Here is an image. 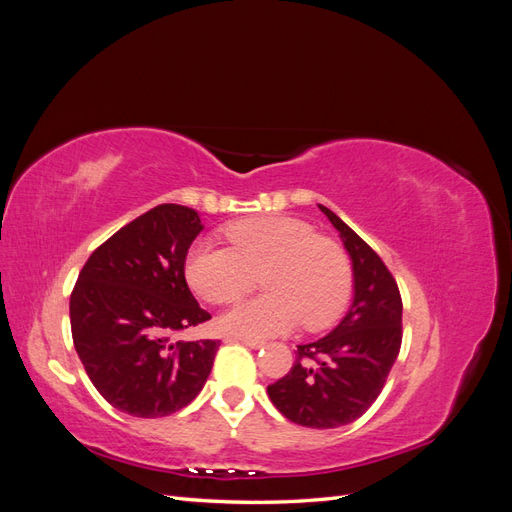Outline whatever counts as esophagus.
Here are the masks:
<instances>
[{
    "mask_svg": "<svg viewBox=\"0 0 512 512\" xmlns=\"http://www.w3.org/2000/svg\"><path fill=\"white\" fill-rule=\"evenodd\" d=\"M228 342H241V344H245V346H250V348H260L262 344V339H256V337H243V335H230L228 337Z\"/></svg>",
    "mask_w": 512,
    "mask_h": 512,
    "instance_id": "1",
    "label": "esophagus"
}]
</instances>
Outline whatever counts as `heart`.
<instances>
[{
    "label": "heart",
    "mask_w": 512,
    "mask_h": 512,
    "mask_svg": "<svg viewBox=\"0 0 512 512\" xmlns=\"http://www.w3.org/2000/svg\"><path fill=\"white\" fill-rule=\"evenodd\" d=\"M230 245L196 241L185 256V280L207 303H230L250 292L258 275L267 292L237 303L222 329L243 337L286 333L303 322L316 331L346 307L352 267L344 247L316 235L312 224L290 215H258L224 228Z\"/></svg>",
    "instance_id": "heart-1"
}]
</instances>
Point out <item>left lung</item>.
Here are the masks:
<instances>
[{
    "label": "left lung",
    "mask_w": 512,
    "mask_h": 512,
    "mask_svg": "<svg viewBox=\"0 0 512 512\" xmlns=\"http://www.w3.org/2000/svg\"><path fill=\"white\" fill-rule=\"evenodd\" d=\"M318 207L352 258L354 299L329 335L297 346V361L267 393L288 421L335 429L356 421L378 399L401 348L404 305L382 258L331 209Z\"/></svg>",
    "instance_id": "obj_1"
}]
</instances>
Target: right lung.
<instances>
[{
	"label": "right lung",
	"mask_w": 512,
	"mask_h": 512,
	"mask_svg": "<svg viewBox=\"0 0 512 512\" xmlns=\"http://www.w3.org/2000/svg\"><path fill=\"white\" fill-rule=\"evenodd\" d=\"M203 228L190 207H153L94 250L74 284V348L98 393L121 412L173 414L211 374L218 342H175V333L211 318L183 269Z\"/></svg>",
	"instance_id": "obj_1"
}]
</instances>
